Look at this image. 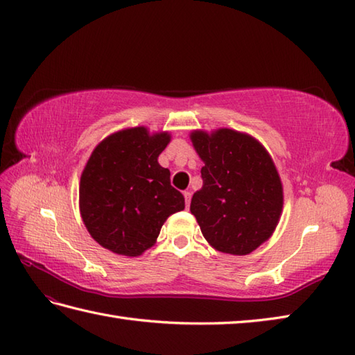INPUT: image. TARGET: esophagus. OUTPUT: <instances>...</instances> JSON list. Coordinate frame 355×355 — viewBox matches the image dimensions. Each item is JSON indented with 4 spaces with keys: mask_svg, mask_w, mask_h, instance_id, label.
Wrapping results in <instances>:
<instances>
[{
    "mask_svg": "<svg viewBox=\"0 0 355 355\" xmlns=\"http://www.w3.org/2000/svg\"><path fill=\"white\" fill-rule=\"evenodd\" d=\"M184 198H185V203H187V207H190V202H191V191H190V190L184 191Z\"/></svg>",
    "mask_w": 355,
    "mask_h": 355,
    "instance_id": "34e87169",
    "label": "esophagus"
}]
</instances>
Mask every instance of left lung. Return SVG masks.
I'll list each match as a JSON object with an SVG mask.
<instances>
[{"label":"left lung","instance_id":"8db88e82","mask_svg":"<svg viewBox=\"0 0 355 355\" xmlns=\"http://www.w3.org/2000/svg\"><path fill=\"white\" fill-rule=\"evenodd\" d=\"M205 165L190 211L212 248L248 255L270 237L282 209V185L272 157L249 135L231 129L193 132Z\"/></svg>","mask_w":355,"mask_h":355}]
</instances>
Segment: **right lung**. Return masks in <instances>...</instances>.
I'll return each instance as SVG.
<instances>
[{
  "label": "right lung",
  "instance_id": "obj_1",
  "mask_svg": "<svg viewBox=\"0 0 355 355\" xmlns=\"http://www.w3.org/2000/svg\"><path fill=\"white\" fill-rule=\"evenodd\" d=\"M168 133L146 128L116 132L94 148L82 173L78 200L91 237L114 254L138 257L152 248L168 216L185 208L157 162Z\"/></svg>",
  "mask_w": 355,
  "mask_h": 355
}]
</instances>
